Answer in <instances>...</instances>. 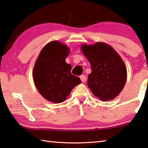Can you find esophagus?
Instances as JSON below:
<instances>
[{
    "mask_svg": "<svg viewBox=\"0 0 148 148\" xmlns=\"http://www.w3.org/2000/svg\"><path fill=\"white\" fill-rule=\"evenodd\" d=\"M80 79H81V81L82 82H85V81H86V76H85V75H81V76H80Z\"/></svg>",
    "mask_w": 148,
    "mask_h": 148,
    "instance_id": "obj_1",
    "label": "esophagus"
}]
</instances>
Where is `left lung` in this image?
Wrapping results in <instances>:
<instances>
[{"instance_id":"1","label":"left lung","mask_w":148,"mask_h":148,"mask_svg":"<svg viewBox=\"0 0 148 148\" xmlns=\"http://www.w3.org/2000/svg\"><path fill=\"white\" fill-rule=\"evenodd\" d=\"M81 49L91 65L87 84L93 94L103 101L114 99L122 91L127 80V68L121 56L103 42L82 44Z\"/></svg>"}]
</instances>
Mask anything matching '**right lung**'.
Segmentation results:
<instances>
[{
  "label": "right lung",
  "mask_w": 148,
  "mask_h": 148,
  "mask_svg": "<svg viewBox=\"0 0 148 148\" xmlns=\"http://www.w3.org/2000/svg\"><path fill=\"white\" fill-rule=\"evenodd\" d=\"M69 47L58 41L48 43L41 51L33 69V79L38 92L49 101L64 102L73 88L81 83L71 74L66 62Z\"/></svg>",
  "instance_id": "right-lung-1"
}]
</instances>
